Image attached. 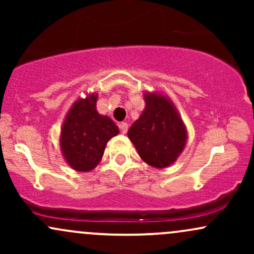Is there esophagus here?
<instances>
[{
    "label": "esophagus",
    "mask_w": 254,
    "mask_h": 254,
    "mask_svg": "<svg viewBox=\"0 0 254 254\" xmlns=\"http://www.w3.org/2000/svg\"><path fill=\"white\" fill-rule=\"evenodd\" d=\"M119 129L123 133H127V122H122V123H119Z\"/></svg>",
    "instance_id": "obj_1"
}]
</instances>
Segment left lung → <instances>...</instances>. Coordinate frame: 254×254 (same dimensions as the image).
<instances>
[{"label":"left lung","mask_w":254,"mask_h":254,"mask_svg":"<svg viewBox=\"0 0 254 254\" xmlns=\"http://www.w3.org/2000/svg\"><path fill=\"white\" fill-rule=\"evenodd\" d=\"M145 109L127 131L143 161L164 168L173 164L186 142V130L171 101L164 95L145 94Z\"/></svg>","instance_id":"obj_1"}]
</instances>
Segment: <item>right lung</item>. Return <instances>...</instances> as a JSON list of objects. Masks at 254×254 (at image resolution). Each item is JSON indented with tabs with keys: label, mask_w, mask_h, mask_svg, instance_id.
Masks as SVG:
<instances>
[{
	"label": "right lung",
	"mask_w": 254,
	"mask_h": 254,
	"mask_svg": "<svg viewBox=\"0 0 254 254\" xmlns=\"http://www.w3.org/2000/svg\"><path fill=\"white\" fill-rule=\"evenodd\" d=\"M95 104L97 94L80 99L64 121L61 148L75 171H92L100 162L107 142L119 132L112 119L99 115Z\"/></svg>",
	"instance_id": "1"
}]
</instances>
